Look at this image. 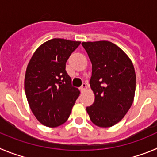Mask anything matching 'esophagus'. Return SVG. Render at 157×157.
<instances>
[{
  "instance_id": "34e87169",
  "label": "esophagus",
  "mask_w": 157,
  "mask_h": 157,
  "mask_svg": "<svg viewBox=\"0 0 157 157\" xmlns=\"http://www.w3.org/2000/svg\"><path fill=\"white\" fill-rule=\"evenodd\" d=\"M87 84H86L85 83H84V84H82L81 87H80V91H81L82 92H83V91H85L86 90H87Z\"/></svg>"
}]
</instances>
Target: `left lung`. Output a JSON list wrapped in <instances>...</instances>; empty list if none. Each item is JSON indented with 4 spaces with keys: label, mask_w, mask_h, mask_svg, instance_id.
<instances>
[{
    "label": "left lung",
    "mask_w": 157,
    "mask_h": 157,
    "mask_svg": "<svg viewBox=\"0 0 157 157\" xmlns=\"http://www.w3.org/2000/svg\"><path fill=\"white\" fill-rule=\"evenodd\" d=\"M92 64L90 86L94 103L87 107L91 122L100 128L119 123L134 101L136 75L128 55L108 40L82 42Z\"/></svg>",
    "instance_id": "left-lung-1"
}]
</instances>
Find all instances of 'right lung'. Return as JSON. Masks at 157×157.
I'll return each instance as SVG.
<instances>
[{
    "label": "right lung",
    "instance_id": "right-lung-1",
    "mask_svg": "<svg viewBox=\"0 0 157 157\" xmlns=\"http://www.w3.org/2000/svg\"><path fill=\"white\" fill-rule=\"evenodd\" d=\"M80 41L54 38L37 48L27 65L24 87L29 108L48 128L64 124L70 117L78 88L71 86L66 63Z\"/></svg>",
    "mask_w": 157,
    "mask_h": 157
}]
</instances>
